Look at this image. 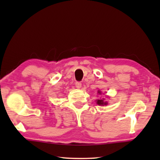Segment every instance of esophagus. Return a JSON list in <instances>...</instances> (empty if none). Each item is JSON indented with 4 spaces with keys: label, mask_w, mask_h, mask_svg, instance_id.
<instances>
[{
    "label": "esophagus",
    "mask_w": 160,
    "mask_h": 160,
    "mask_svg": "<svg viewBox=\"0 0 160 160\" xmlns=\"http://www.w3.org/2000/svg\"><path fill=\"white\" fill-rule=\"evenodd\" d=\"M75 87H76L78 89L81 88V87H82V83L80 82H75Z\"/></svg>",
    "instance_id": "obj_1"
}]
</instances>
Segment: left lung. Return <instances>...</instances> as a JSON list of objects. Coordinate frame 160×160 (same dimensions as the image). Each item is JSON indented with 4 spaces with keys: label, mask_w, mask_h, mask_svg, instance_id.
<instances>
[{
    "label": "left lung",
    "mask_w": 160,
    "mask_h": 160,
    "mask_svg": "<svg viewBox=\"0 0 160 160\" xmlns=\"http://www.w3.org/2000/svg\"><path fill=\"white\" fill-rule=\"evenodd\" d=\"M97 93H98L99 94H102V92L100 90H98L97 91ZM96 102L97 104L98 105H102V106H104V105H107L108 104V102H105L104 101V99H98L96 100Z\"/></svg>",
    "instance_id": "1"
}]
</instances>
